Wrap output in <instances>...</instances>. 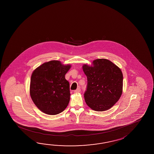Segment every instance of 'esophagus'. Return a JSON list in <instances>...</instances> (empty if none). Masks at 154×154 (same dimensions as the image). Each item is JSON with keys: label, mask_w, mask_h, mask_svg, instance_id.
<instances>
[{"label": "esophagus", "mask_w": 154, "mask_h": 154, "mask_svg": "<svg viewBox=\"0 0 154 154\" xmlns=\"http://www.w3.org/2000/svg\"><path fill=\"white\" fill-rule=\"evenodd\" d=\"M80 91H81V90H80V88H78L74 91V92H75V93H79V92H80Z\"/></svg>", "instance_id": "obj_1"}]
</instances>
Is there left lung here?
Wrapping results in <instances>:
<instances>
[{
    "label": "left lung",
    "mask_w": 154,
    "mask_h": 154,
    "mask_svg": "<svg viewBox=\"0 0 154 154\" xmlns=\"http://www.w3.org/2000/svg\"><path fill=\"white\" fill-rule=\"evenodd\" d=\"M87 76L85 102L96 111H105L118 101L123 91V74L121 69L106 59H97L92 66L84 64Z\"/></svg>",
    "instance_id": "1"
}]
</instances>
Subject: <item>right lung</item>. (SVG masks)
<instances>
[{
  "mask_svg": "<svg viewBox=\"0 0 154 154\" xmlns=\"http://www.w3.org/2000/svg\"><path fill=\"white\" fill-rule=\"evenodd\" d=\"M71 65L59 60L44 63L34 70L31 77L29 94L40 111L49 115L62 112L70 101L69 82L65 78Z\"/></svg>",
  "mask_w": 154,
  "mask_h": 154,
  "instance_id": "1",
  "label": "right lung"
}]
</instances>
